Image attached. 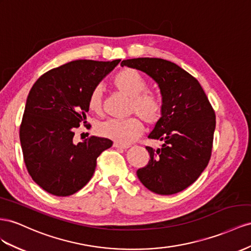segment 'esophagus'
Masks as SVG:
<instances>
[{
  "instance_id": "1",
  "label": "esophagus",
  "mask_w": 251,
  "mask_h": 251,
  "mask_svg": "<svg viewBox=\"0 0 251 251\" xmlns=\"http://www.w3.org/2000/svg\"><path fill=\"white\" fill-rule=\"evenodd\" d=\"M113 147L114 148H119V149H127V148H130V146L128 145H123V144H119V142H117V141H115L114 144H113Z\"/></svg>"
}]
</instances>
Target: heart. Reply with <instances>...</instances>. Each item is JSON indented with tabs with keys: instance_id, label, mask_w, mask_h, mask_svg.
<instances>
[{
	"instance_id": "heart-1",
	"label": "heart",
	"mask_w": 251,
	"mask_h": 251,
	"mask_svg": "<svg viewBox=\"0 0 251 251\" xmlns=\"http://www.w3.org/2000/svg\"><path fill=\"white\" fill-rule=\"evenodd\" d=\"M112 84L118 92L131 98L130 112L137 114L148 125H155L164 115L165 104L160 95L147 90L148 82L141 74L130 67L115 74ZM87 105L91 112L100 114L102 110V92L99 86L90 94ZM144 130L138 117L126 119H109L101 124L97 131L100 136L115 140L123 145L131 144Z\"/></svg>"
}]
</instances>
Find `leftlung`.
<instances>
[{"instance_id":"obj_1","label":"left lung","mask_w":251,"mask_h":251,"mask_svg":"<svg viewBox=\"0 0 251 251\" xmlns=\"http://www.w3.org/2000/svg\"><path fill=\"white\" fill-rule=\"evenodd\" d=\"M148 74L156 81L164 100L161 119L149 135L162 142L146 147L150 160L137 170L149 190L170 195L185 190L209 164L215 130V113L200 82L170 61L159 58L127 59L121 66Z\"/></svg>"}]
</instances>
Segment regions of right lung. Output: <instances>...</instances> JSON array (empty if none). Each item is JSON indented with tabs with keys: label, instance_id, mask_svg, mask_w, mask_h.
Wrapping results in <instances>:
<instances>
[{
	"label": "right lung",
	"instance_id": "obj_1",
	"mask_svg": "<svg viewBox=\"0 0 251 251\" xmlns=\"http://www.w3.org/2000/svg\"><path fill=\"white\" fill-rule=\"evenodd\" d=\"M120 60H75L43 74L32 85L20 126L24 162L33 181L56 196L82 189L95 172L99 155L112 147L91 136L74 144L84 125L90 94Z\"/></svg>",
	"mask_w": 251,
	"mask_h": 251
}]
</instances>
